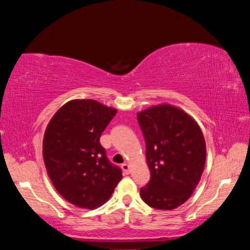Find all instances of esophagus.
Listing matches in <instances>:
<instances>
[{
  "label": "esophagus",
  "mask_w": 250,
  "mask_h": 250,
  "mask_svg": "<svg viewBox=\"0 0 250 250\" xmlns=\"http://www.w3.org/2000/svg\"><path fill=\"white\" fill-rule=\"evenodd\" d=\"M121 167H122V170H124V172L125 173V174H129L130 173V167H129V164H126V163H124L121 166Z\"/></svg>",
  "instance_id": "34e87169"
}]
</instances>
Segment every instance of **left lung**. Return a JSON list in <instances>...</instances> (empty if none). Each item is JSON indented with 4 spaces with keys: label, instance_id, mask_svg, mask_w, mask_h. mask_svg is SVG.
<instances>
[{
    "label": "left lung",
    "instance_id": "obj_1",
    "mask_svg": "<svg viewBox=\"0 0 250 250\" xmlns=\"http://www.w3.org/2000/svg\"><path fill=\"white\" fill-rule=\"evenodd\" d=\"M137 119L151 173L140 195L152 208L174 209L188 200L201 180L206 160L204 137L195 120L170 104L139 112Z\"/></svg>",
    "mask_w": 250,
    "mask_h": 250
}]
</instances>
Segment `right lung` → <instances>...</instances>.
Returning <instances> with one entry per match:
<instances>
[{
  "label": "right lung",
  "instance_id": "1",
  "mask_svg": "<svg viewBox=\"0 0 250 250\" xmlns=\"http://www.w3.org/2000/svg\"><path fill=\"white\" fill-rule=\"evenodd\" d=\"M117 110L98 101L71 100L55 113L43 141L45 167L57 192L82 208L103 205L122 179L100 135Z\"/></svg>",
  "mask_w": 250,
  "mask_h": 250
}]
</instances>
